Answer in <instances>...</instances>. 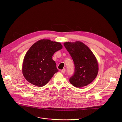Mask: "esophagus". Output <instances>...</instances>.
Segmentation results:
<instances>
[{"instance_id":"1","label":"esophagus","mask_w":122,"mask_h":122,"mask_svg":"<svg viewBox=\"0 0 122 122\" xmlns=\"http://www.w3.org/2000/svg\"><path fill=\"white\" fill-rule=\"evenodd\" d=\"M65 69H62L61 71V72L62 73H63V74H64V73H65Z\"/></svg>"}]
</instances>
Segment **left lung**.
I'll list each match as a JSON object with an SVG mask.
<instances>
[{
  "mask_svg": "<svg viewBox=\"0 0 122 122\" xmlns=\"http://www.w3.org/2000/svg\"><path fill=\"white\" fill-rule=\"evenodd\" d=\"M64 46L72 58L75 68L69 79L70 83L76 87L91 84L97 77L98 70L97 61L92 51L80 41L66 42Z\"/></svg>",
  "mask_w": 122,
  "mask_h": 122,
  "instance_id": "left-lung-1",
  "label": "left lung"
}]
</instances>
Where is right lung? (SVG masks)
Instances as JSON below:
<instances>
[{
    "label": "right lung",
    "mask_w": 122,
    "mask_h": 122,
    "mask_svg": "<svg viewBox=\"0 0 122 122\" xmlns=\"http://www.w3.org/2000/svg\"><path fill=\"white\" fill-rule=\"evenodd\" d=\"M62 46L60 43L41 40L32 46L25 54L22 67L25 78L36 86L46 85L58 72L52 56Z\"/></svg>",
    "instance_id": "add662e5"
}]
</instances>
